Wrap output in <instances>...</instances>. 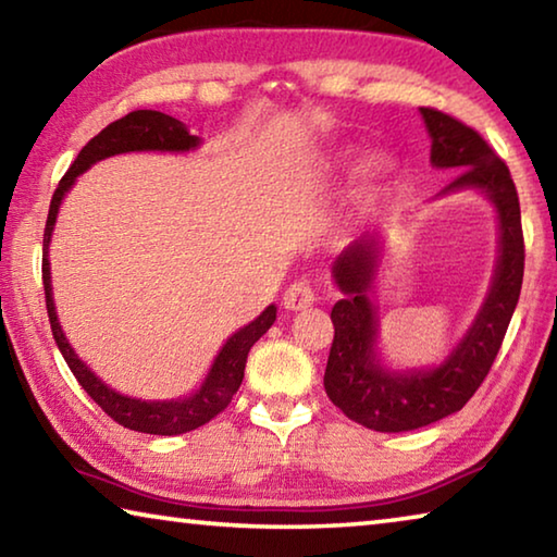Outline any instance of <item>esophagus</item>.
<instances>
[{
    "mask_svg": "<svg viewBox=\"0 0 557 557\" xmlns=\"http://www.w3.org/2000/svg\"><path fill=\"white\" fill-rule=\"evenodd\" d=\"M282 305H285V309H289V312H301V309L314 305V289L309 287V282L305 280L292 282V285L285 289V295H282Z\"/></svg>",
    "mask_w": 557,
    "mask_h": 557,
    "instance_id": "esophagus-1",
    "label": "esophagus"
}]
</instances>
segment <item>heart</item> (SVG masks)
<instances>
[{"label": "heart", "mask_w": 557, "mask_h": 557, "mask_svg": "<svg viewBox=\"0 0 557 557\" xmlns=\"http://www.w3.org/2000/svg\"><path fill=\"white\" fill-rule=\"evenodd\" d=\"M354 164V149H336V152L329 154L324 159V176L326 178H338L346 174ZM395 176H398V162L391 154H373L366 159V162L358 166L356 174V188L354 196L358 203H371L379 201L381 196L391 191V186L395 184Z\"/></svg>", "instance_id": "heart-1"}]
</instances>
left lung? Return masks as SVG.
Returning a JSON list of instances; mask_svg holds the SVG:
<instances>
[{
    "mask_svg": "<svg viewBox=\"0 0 557 557\" xmlns=\"http://www.w3.org/2000/svg\"><path fill=\"white\" fill-rule=\"evenodd\" d=\"M432 137L430 162L461 169L440 196L476 188L498 215V260L492 289L465 338L435 369L388 371L375 354V305L371 289L381 262V235H363L334 260L332 275L342 299L332 309L334 344L329 351L324 388L346 418L375 432H408L432 425L465 408L502 348L523 285V231L516 184L486 139L465 122L435 108H420Z\"/></svg>",
    "mask_w": 557,
    "mask_h": 557,
    "instance_id": "obj_1",
    "label": "left lung"
}]
</instances>
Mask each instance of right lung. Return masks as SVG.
Masks as SVG:
<instances>
[{
	"label": "right lung",
	"mask_w": 557,
	"mask_h": 557,
	"mask_svg": "<svg viewBox=\"0 0 557 557\" xmlns=\"http://www.w3.org/2000/svg\"><path fill=\"white\" fill-rule=\"evenodd\" d=\"M201 145L199 137L188 135L184 122H178L172 115L157 110H135L129 115L120 117L115 122L98 132L90 143L81 149L75 157L69 172L59 182V188L53 191L49 219H46L44 228V292H46V312H49L51 332L55 338V346L63 354L65 363L73 371L75 379L83 385L92 400H96L102 410H106L112 420L122 428H129L135 432H147V435H182V432H191L196 428L206 425L215 414L228 408L235 391L240 388L245 361H248L250 346L268 332L277 317V307L270 305L256 322L243 326L235 332L228 342L215 356L209 375L201 383V388L188 395V398L178 400H137L129 395H122L112 391L108 383H102L96 373H92L86 363L81 361L78 354L73 351L69 338H65L63 329L55 317L53 292H51V262H49V243L55 225V215H59L63 196L69 194L75 176H81L86 169H90L100 159L125 154V152H188Z\"/></svg>",
	"instance_id": "right-lung-1"
}]
</instances>
